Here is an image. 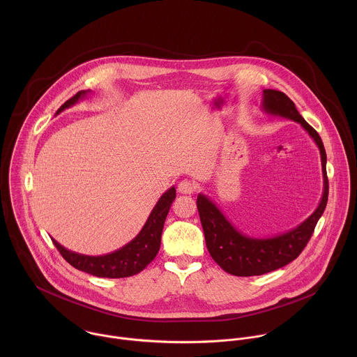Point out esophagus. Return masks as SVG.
<instances>
[{
	"label": "esophagus",
	"mask_w": 357,
	"mask_h": 357,
	"mask_svg": "<svg viewBox=\"0 0 357 357\" xmlns=\"http://www.w3.org/2000/svg\"><path fill=\"white\" fill-rule=\"evenodd\" d=\"M195 191V184L190 180H183L178 183V192L181 194H192Z\"/></svg>",
	"instance_id": "obj_1"
}]
</instances>
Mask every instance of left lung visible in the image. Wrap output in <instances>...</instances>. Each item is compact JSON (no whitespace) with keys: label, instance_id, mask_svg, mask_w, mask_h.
<instances>
[{"label":"left lung","instance_id":"1","mask_svg":"<svg viewBox=\"0 0 357 357\" xmlns=\"http://www.w3.org/2000/svg\"><path fill=\"white\" fill-rule=\"evenodd\" d=\"M261 109L271 116H279L300 123L320 151L323 194L313 213L297 227L268 238L250 236L224 215L220 207L207 195L197 198L198 211L204 227V241L211 258L228 273L235 276H255L279 269L294 261L307 243L321 217L328 199V180L326 173L327 156L319 133L301 116L296 104L283 92L264 89Z\"/></svg>","mask_w":357,"mask_h":357}]
</instances>
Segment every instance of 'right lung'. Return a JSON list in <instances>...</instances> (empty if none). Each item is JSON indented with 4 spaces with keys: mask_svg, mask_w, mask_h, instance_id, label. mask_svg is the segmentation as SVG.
Wrapping results in <instances>:
<instances>
[{
    "mask_svg": "<svg viewBox=\"0 0 357 357\" xmlns=\"http://www.w3.org/2000/svg\"><path fill=\"white\" fill-rule=\"evenodd\" d=\"M91 93L92 92L89 89L79 91L74 98L67 100L56 111V115L64 111L66 108L73 107L79 100L86 99V96ZM174 199H176V188L170 187L166 192L162 194V197L153 206L140 232L129 243H126L125 246H122L121 249L112 253L102 255H79L66 249L53 238H52V242L54 243L60 255L64 257V259L79 271H84L98 278H109V279L133 276L142 272L153 261L155 255H158L160 248L163 224Z\"/></svg>",
    "mask_w": 357,
    "mask_h": 357,
    "instance_id": "1",
    "label": "right lung"
}]
</instances>
